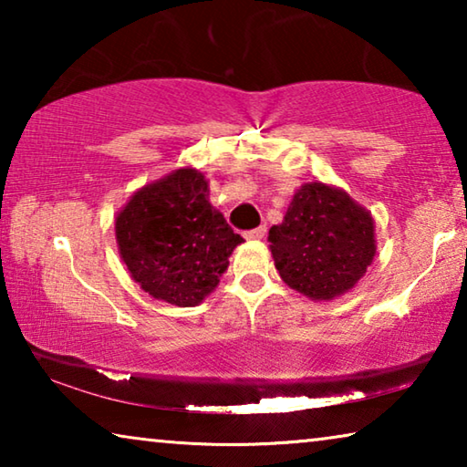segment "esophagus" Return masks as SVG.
I'll return each instance as SVG.
<instances>
[{
  "label": "esophagus",
  "instance_id": "34e87169",
  "mask_svg": "<svg viewBox=\"0 0 467 467\" xmlns=\"http://www.w3.org/2000/svg\"><path fill=\"white\" fill-rule=\"evenodd\" d=\"M264 234H265V226H257V228H251V231L244 233V239L255 241V239H262Z\"/></svg>",
  "mask_w": 467,
  "mask_h": 467
}]
</instances>
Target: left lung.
<instances>
[{
	"label": "left lung",
	"mask_w": 467,
	"mask_h": 467,
	"mask_svg": "<svg viewBox=\"0 0 467 467\" xmlns=\"http://www.w3.org/2000/svg\"><path fill=\"white\" fill-rule=\"evenodd\" d=\"M267 241L280 278L313 300L354 288L377 251L373 216L342 189L319 181L298 189Z\"/></svg>",
	"instance_id": "8db88e82"
}]
</instances>
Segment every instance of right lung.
<instances>
[{"label":"right lung","instance_id":"add662e5","mask_svg":"<svg viewBox=\"0 0 467 467\" xmlns=\"http://www.w3.org/2000/svg\"><path fill=\"white\" fill-rule=\"evenodd\" d=\"M208 181L177 169L131 195L115 218L121 259L150 296L195 306L218 286L243 236L208 202Z\"/></svg>","mask_w":467,"mask_h":467}]
</instances>
